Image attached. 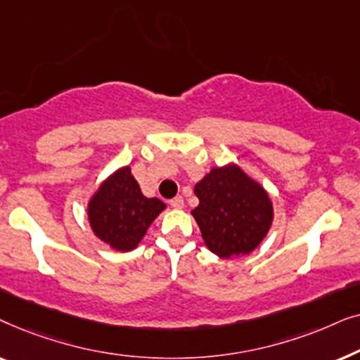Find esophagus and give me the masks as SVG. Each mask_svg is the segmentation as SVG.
Returning a JSON list of instances; mask_svg holds the SVG:
<instances>
[{
    "mask_svg": "<svg viewBox=\"0 0 360 360\" xmlns=\"http://www.w3.org/2000/svg\"><path fill=\"white\" fill-rule=\"evenodd\" d=\"M170 206L174 210H181L184 208V198L181 196H175V198L170 200Z\"/></svg>",
    "mask_w": 360,
    "mask_h": 360,
    "instance_id": "34e87169",
    "label": "esophagus"
}]
</instances>
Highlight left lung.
I'll use <instances>...</instances> for the list:
<instances>
[{"label":"left lung","instance_id":"obj_1","mask_svg":"<svg viewBox=\"0 0 360 360\" xmlns=\"http://www.w3.org/2000/svg\"><path fill=\"white\" fill-rule=\"evenodd\" d=\"M200 203L191 211L206 248L223 259L250 254L274 223L269 191L238 164L213 167L198 184Z\"/></svg>","mask_w":360,"mask_h":360}]
</instances>
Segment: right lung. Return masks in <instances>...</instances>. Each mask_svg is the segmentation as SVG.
I'll return each mask as SVG.
<instances>
[{
    "mask_svg": "<svg viewBox=\"0 0 360 360\" xmlns=\"http://www.w3.org/2000/svg\"><path fill=\"white\" fill-rule=\"evenodd\" d=\"M167 208L159 198H147L141 191L131 167L124 165L101 181L86 205L93 234L120 252L134 250Z\"/></svg>",
    "mask_w": 360,
    "mask_h": 360,
    "instance_id": "right-lung-1",
    "label": "right lung"
}]
</instances>
